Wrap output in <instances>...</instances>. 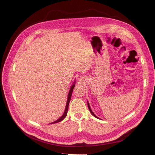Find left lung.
<instances>
[{
	"mask_svg": "<svg viewBox=\"0 0 155 155\" xmlns=\"http://www.w3.org/2000/svg\"><path fill=\"white\" fill-rule=\"evenodd\" d=\"M88 106L89 110V111H91V113H92V115H93L94 117H95L96 118H98V117L97 116H95V115L94 114V113L92 112V111L91 110V108H90V106H89V104L88 103Z\"/></svg>",
	"mask_w": 155,
	"mask_h": 155,
	"instance_id": "1",
	"label": "left lung"
}]
</instances>
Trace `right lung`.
Masks as SVG:
<instances>
[{
  "instance_id": "add662e5",
  "label": "right lung",
  "mask_w": 155,
  "mask_h": 155,
  "mask_svg": "<svg viewBox=\"0 0 155 155\" xmlns=\"http://www.w3.org/2000/svg\"><path fill=\"white\" fill-rule=\"evenodd\" d=\"M75 81L74 82V84L72 85V86L71 87L69 91V93H68V98H67V101L66 106V109H65V110L64 112L63 113V114L62 115L61 117H60L58 120H57L56 121L51 123V124H55V123H57V122H61V120H63L67 116V111H68V105H69V103H70V101L71 100V95H72V92H73V89L74 88V86H75Z\"/></svg>"
}]
</instances>
